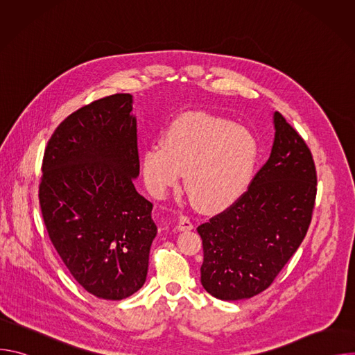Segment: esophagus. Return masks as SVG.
<instances>
[{
	"mask_svg": "<svg viewBox=\"0 0 355 355\" xmlns=\"http://www.w3.org/2000/svg\"><path fill=\"white\" fill-rule=\"evenodd\" d=\"M193 226L191 223V220L187 216H180L178 219V225H177V230L178 232H188L191 230Z\"/></svg>",
	"mask_w": 355,
	"mask_h": 355,
	"instance_id": "obj_1",
	"label": "esophagus"
}]
</instances>
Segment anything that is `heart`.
<instances>
[{
  "label": "heart",
  "mask_w": 355,
  "mask_h": 355,
  "mask_svg": "<svg viewBox=\"0 0 355 355\" xmlns=\"http://www.w3.org/2000/svg\"><path fill=\"white\" fill-rule=\"evenodd\" d=\"M259 156V140L248 129L216 115L187 112L167 128L162 144L143 151L141 173L150 192L162 196L185 171L184 185L196 205L215 211L244 193Z\"/></svg>",
  "instance_id": "obj_1"
}]
</instances>
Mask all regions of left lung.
<instances>
[{
    "label": "left lung",
    "instance_id": "left-lung-1",
    "mask_svg": "<svg viewBox=\"0 0 355 355\" xmlns=\"http://www.w3.org/2000/svg\"><path fill=\"white\" fill-rule=\"evenodd\" d=\"M267 163L225 212L198 226L200 284L222 300L266 291L306 236L316 198L312 153L279 112Z\"/></svg>",
    "mask_w": 355,
    "mask_h": 355
}]
</instances>
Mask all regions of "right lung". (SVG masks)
<instances>
[{
    "instance_id": "obj_1",
    "label": "right lung",
    "mask_w": 355,
    "mask_h": 355,
    "mask_svg": "<svg viewBox=\"0 0 355 355\" xmlns=\"http://www.w3.org/2000/svg\"><path fill=\"white\" fill-rule=\"evenodd\" d=\"M133 96L115 94L66 118L42 164V216L60 259L91 295L121 300L139 291L157 234L139 177Z\"/></svg>"
}]
</instances>
